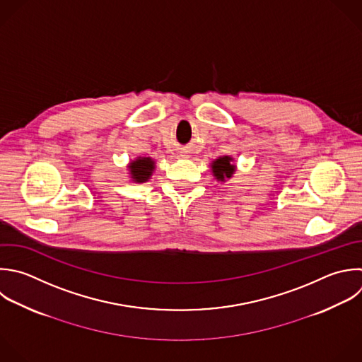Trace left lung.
<instances>
[{"label":"left lung","mask_w":362,"mask_h":362,"mask_svg":"<svg viewBox=\"0 0 362 362\" xmlns=\"http://www.w3.org/2000/svg\"><path fill=\"white\" fill-rule=\"evenodd\" d=\"M236 171L235 158L232 156H221L211 163V173L219 182H226Z\"/></svg>","instance_id":"obj_1"}]
</instances>
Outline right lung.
Segmentation results:
<instances>
[{
	"mask_svg": "<svg viewBox=\"0 0 362 362\" xmlns=\"http://www.w3.org/2000/svg\"><path fill=\"white\" fill-rule=\"evenodd\" d=\"M156 170V161L151 157H137L127 164V174L132 182L143 184L148 181Z\"/></svg>",
	"mask_w": 362,
	"mask_h": 362,
	"instance_id": "right-lung-1",
	"label": "right lung"
}]
</instances>
